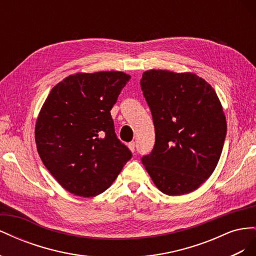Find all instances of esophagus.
<instances>
[{
  "instance_id": "esophagus-1",
  "label": "esophagus",
  "mask_w": 256,
  "mask_h": 256,
  "mask_svg": "<svg viewBox=\"0 0 256 256\" xmlns=\"http://www.w3.org/2000/svg\"><path fill=\"white\" fill-rule=\"evenodd\" d=\"M128 147H129V150L132 152H134V150H136V142H130L129 144H128Z\"/></svg>"
}]
</instances>
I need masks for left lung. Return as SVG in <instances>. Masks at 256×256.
Here are the masks:
<instances>
[{
  "instance_id": "obj_1",
  "label": "left lung",
  "mask_w": 256,
  "mask_h": 256,
  "mask_svg": "<svg viewBox=\"0 0 256 256\" xmlns=\"http://www.w3.org/2000/svg\"><path fill=\"white\" fill-rule=\"evenodd\" d=\"M141 88L156 134L142 164L164 194H188L219 162L226 136L220 100L210 84L192 72L150 69L142 76Z\"/></svg>"
}]
</instances>
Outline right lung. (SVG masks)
<instances>
[{"mask_svg": "<svg viewBox=\"0 0 256 256\" xmlns=\"http://www.w3.org/2000/svg\"><path fill=\"white\" fill-rule=\"evenodd\" d=\"M131 76L122 72H78L54 86L38 114L37 152L68 192L106 191L131 158L115 134L111 109Z\"/></svg>", "mask_w": 256, "mask_h": 256, "instance_id": "right-lung-1", "label": "right lung"}]
</instances>
